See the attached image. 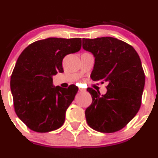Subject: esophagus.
Returning <instances> with one entry per match:
<instances>
[{
	"mask_svg": "<svg viewBox=\"0 0 158 158\" xmlns=\"http://www.w3.org/2000/svg\"><path fill=\"white\" fill-rule=\"evenodd\" d=\"M79 92H85V89L79 88Z\"/></svg>",
	"mask_w": 158,
	"mask_h": 158,
	"instance_id": "34e87169",
	"label": "esophagus"
}]
</instances>
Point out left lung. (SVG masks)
Here are the masks:
<instances>
[{"instance_id": "left-lung-1", "label": "left lung", "mask_w": 158, "mask_h": 158, "mask_svg": "<svg viewBox=\"0 0 158 158\" xmlns=\"http://www.w3.org/2000/svg\"><path fill=\"white\" fill-rule=\"evenodd\" d=\"M82 48L95 58L92 80L108 83L105 95L87 89L92 98L85 111L87 123L99 132L118 131L141 106L145 76L139 56L131 46L110 36L83 38Z\"/></svg>"}]
</instances>
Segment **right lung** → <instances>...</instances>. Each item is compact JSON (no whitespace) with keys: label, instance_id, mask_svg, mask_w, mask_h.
Segmentation results:
<instances>
[{"label":"right lung","instance_id":"1","mask_svg":"<svg viewBox=\"0 0 158 158\" xmlns=\"http://www.w3.org/2000/svg\"><path fill=\"white\" fill-rule=\"evenodd\" d=\"M81 43V38H47L31 44L19 56L10 78L11 93L16 114L31 130L52 131L64 123L78 87L54 86L52 76L63 73V59L78 52Z\"/></svg>","mask_w":158,"mask_h":158}]
</instances>
